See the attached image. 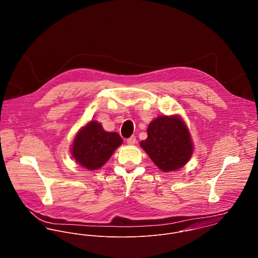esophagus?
<instances>
[{
	"label": "esophagus",
	"mask_w": 258,
	"mask_h": 258,
	"mask_svg": "<svg viewBox=\"0 0 258 258\" xmlns=\"http://www.w3.org/2000/svg\"><path fill=\"white\" fill-rule=\"evenodd\" d=\"M127 143H128L129 145H134V144H136V137H135L134 135H132L130 138L127 139Z\"/></svg>",
	"instance_id": "obj_1"
}]
</instances>
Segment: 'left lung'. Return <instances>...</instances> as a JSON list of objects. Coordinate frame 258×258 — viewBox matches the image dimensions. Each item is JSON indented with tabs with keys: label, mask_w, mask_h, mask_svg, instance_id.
I'll use <instances>...</instances> for the list:
<instances>
[{
	"label": "left lung",
	"mask_w": 258,
	"mask_h": 258,
	"mask_svg": "<svg viewBox=\"0 0 258 258\" xmlns=\"http://www.w3.org/2000/svg\"><path fill=\"white\" fill-rule=\"evenodd\" d=\"M146 140L140 146L152 162L163 172L183 168L194 153V144L187 126L180 115H161L150 122Z\"/></svg>",
	"instance_id": "left-lung-1"
}]
</instances>
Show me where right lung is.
I'll return each mask as SVG.
<instances>
[{
  "label": "right lung",
  "mask_w": 258,
  "mask_h": 258,
  "mask_svg": "<svg viewBox=\"0 0 258 258\" xmlns=\"http://www.w3.org/2000/svg\"><path fill=\"white\" fill-rule=\"evenodd\" d=\"M122 143L118 133L107 132L101 123L91 120L75 134L71 153L75 163L94 171L101 168Z\"/></svg>",
  "instance_id": "right-lung-1"
}]
</instances>
